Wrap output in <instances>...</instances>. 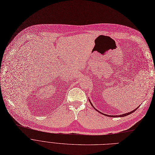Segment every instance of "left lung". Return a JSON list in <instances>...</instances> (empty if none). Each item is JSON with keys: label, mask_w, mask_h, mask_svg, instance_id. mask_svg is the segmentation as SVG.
<instances>
[{"label": "left lung", "mask_w": 155, "mask_h": 155, "mask_svg": "<svg viewBox=\"0 0 155 155\" xmlns=\"http://www.w3.org/2000/svg\"><path fill=\"white\" fill-rule=\"evenodd\" d=\"M89 101H90V104L91 105V106L94 108V110H97V111H98V112H100V114H103V115H105V116H108V117H125V116H127V115H129V114H132V113H133V112H134L138 108V107H137L136 109H134V110H132V111H131V112H128V113H126V114H122V115H107V114H104V113H102V112H100V111H98V110H97L94 107V106H93V105L92 104V103L91 102V101H90V100L89 99Z\"/></svg>", "instance_id": "obj_1"}]
</instances>
